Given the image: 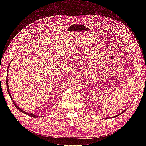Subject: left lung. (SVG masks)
<instances>
[{"mask_svg":"<svg viewBox=\"0 0 146 146\" xmlns=\"http://www.w3.org/2000/svg\"><path fill=\"white\" fill-rule=\"evenodd\" d=\"M126 110H124V111H122V112L121 113H120V114H119V115H116V116H115V117H117V116H119V115H121L122 113H124V112H125Z\"/></svg>","mask_w":146,"mask_h":146,"instance_id":"8db88e82","label":"left lung"}]
</instances>
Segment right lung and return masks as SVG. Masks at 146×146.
I'll list each match as a JSON object with an SVG mask.
<instances>
[{"label": "right lung", "instance_id": "right-lung-1", "mask_svg": "<svg viewBox=\"0 0 146 146\" xmlns=\"http://www.w3.org/2000/svg\"><path fill=\"white\" fill-rule=\"evenodd\" d=\"M10 63H11V62H10ZM9 66H10V64H9ZM9 66H8V67H9ZM6 87H7V90H8V94H9L10 96V98H11V100H12L13 103H14V106H16V108L17 109V110H19V111H20V112L23 113H24V114H26V115H29V116H30V117H35V118H36V117H38L37 115H33V113H26L25 111H23V110H21V108H19L18 107V106H17L16 105V104L15 103L14 100H13V98H12V96H11V94H10V90H9V87H8V75L6 76Z\"/></svg>", "mask_w": 146, "mask_h": 146}]
</instances>
